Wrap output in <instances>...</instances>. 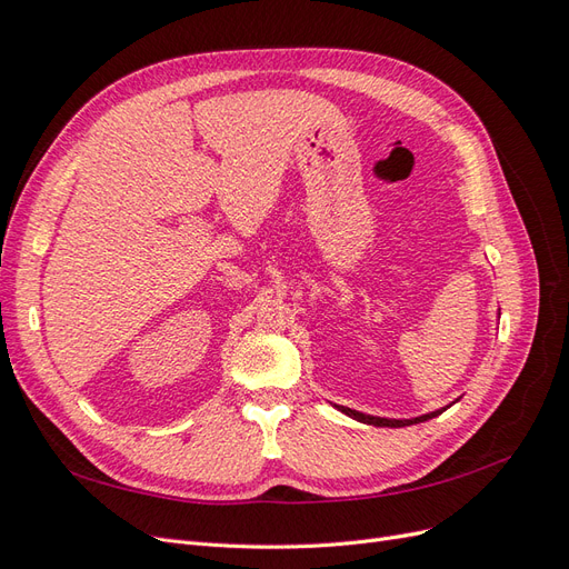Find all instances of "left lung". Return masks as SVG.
<instances>
[{
  "label": "left lung",
  "instance_id": "8db88e82",
  "mask_svg": "<svg viewBox=\"0 0 569 569\" xmlns=\"http://www.w3.org/2000/svg\"><path fill=\"white\" fill-rule=\"evenodd\" d=\"M335 408H337V410H341L343 416H349V418H353V420H358V422H363V425H375V427H408V425H418V422H425V420H432V418L441 416V412H443L446 408H451V403L446 406V408H439V410L427 412V416H420V418H410V420H393V418H377V416H366V412L351 410V408H347V406H335Z\"/></svg>",
  "mask_w": 569,
  "mask_h": 569
}]
</instances>
